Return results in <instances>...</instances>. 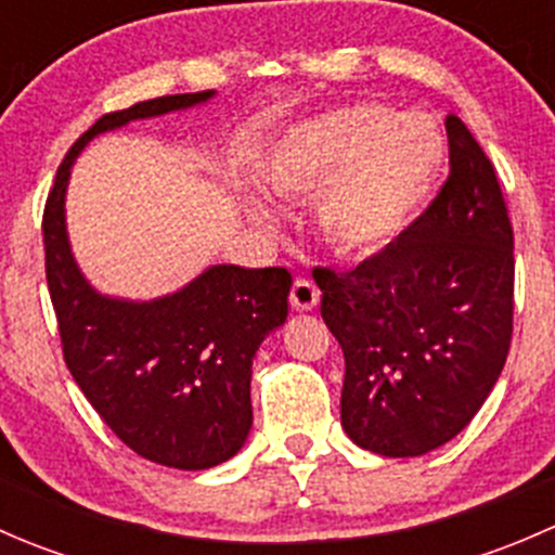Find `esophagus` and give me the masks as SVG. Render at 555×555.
Wrapping results in <instances>:
<instances>
[{
	"instance_id": "esophagus-1",
	"label": "esophagus",
	"mask_w": 555,
	"mask_h": 555,
	"mask_svg": "<svg viewBox=\"0 0 555 555\" xmlns=\"http://www.w3.org/2000/svg\"><path fill=\"white\" fill-rule=\"evenodd\" d=\"M289 304H293L295 311H311L317 309L319 304V289L317 284L309 282V279H298L289 289Z\"/></svg>"
}]
</instances>
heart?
I'll return each instance as SVG.
<instances>
[{"instance_id": "heart-1", "label": "heart", "mask_w": 555, "mask_h": 555, "mask_svg": "<svg viewBox=\"0 0 555 555\" xmlns=\"http://www.w3.org/2000/svg\"><path fill=\"white\" fill-rule=\"evenodd\" d=\"M446 158L443 133L424 115L357 102L295 122L268 150L262 179L282 195H317V228L346 257H367L402 236L427 204Z\"/></svg>"}]
</instances>
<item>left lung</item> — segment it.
<instances>
[{
    "label": "left lung",
    "instance_id": "8db88e82",
    "mask_svg": "<svg viewBox=\"0 0 555 555\" xmlns=\"http://www.w3.org/2000/svg\"><path fill=\"white\" fill-rule=\"evenodd\" d=\"M449 179L351 271L313 268L346 360L340 424L360 449L422 456L456 438L494 389L513 338V225L469 128L446 117Z\"/></svg>",
    "mask_w": 555,
    "mask_h": 555
}]
</instances>
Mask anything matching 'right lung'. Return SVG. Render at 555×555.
I'll return each instance as SVG.
<instances>
[{
	"instance_id": "add662e5",
	"label": "right lung",
	"mask_w": 555,
	"mask_h": 555,
	"mask_svg": "<svg viewBox=\"0 0 555 555\" xmlns=\"http://www.w3.org/2000/svg\"><path fill=\"white\" fill-rule=\"evenodd\" d=\"M211 96L177 93L99 117L59 166L42 215L44 276L72 378L128 449L177 469H209L242 451L251 360L287 319L293 276L287 268L211 266L164 298H109L77 268L64 201L72 164L93 137Z\"/></svg>"
}]
</instances>
